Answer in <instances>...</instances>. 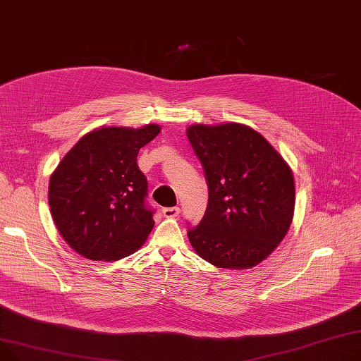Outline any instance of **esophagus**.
<instances>
[{"label": "esophagus", "instance_id": "obj_1", "mask_svg": "<svg viewBox=\"0 0 361 361\" xmlns=\"http://www.w3.org/2000/svg\"><path fill=\"white\" fill-rule=\"evenodd\" d=\"M180 213V208L179 207H167V208H163V216L167 217V219H175L178 217Z\"/></svg>", "mask_w": 361, "mask_h": 361}]
</instances>
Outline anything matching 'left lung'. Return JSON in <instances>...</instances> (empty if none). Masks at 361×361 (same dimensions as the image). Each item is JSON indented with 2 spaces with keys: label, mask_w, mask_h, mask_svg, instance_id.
I'll list each match as a JSON object with an SVG mask.
<instances>
[{
  "label": "left lung",
  "mask_w": 361,
  "mask_h": 361,
  "mask_svg": "<svg viewBox=\"0 0 361 361\" xmlns=\"http://www.w3.org/2000/svg\"><path fill=\"white\" fill-rule=\"evenodd\" d=\"M186 135L200 159L208 205L188 238L198 255L219 268L262 262L290 228L295 189L279 152L250 126L190 125Z\"/></svg>",
  "instance_id": "left-lung-1"
}]
</instances>
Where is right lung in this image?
Instances as JSON below:
<instances>
[{
  "mask_svg": "<svg viewBox=\"0 0 361 361\" xmlns=\"http://www.w3.org/2000/svg\"><path fill=\"white\" fill-rule=\"evenodd\" d=\"M142 128L102 126L80 138L49 180L54 223L81 257L118 261L140 249L154 227L145 204L147 179L138 169L140 148L160 133Z\"/></svg>",
  "mask_w": 361,
  "mask_h": 361,
  "instance_id": "right-lung-1",
  "label": "right lung"
}]
</instances>
